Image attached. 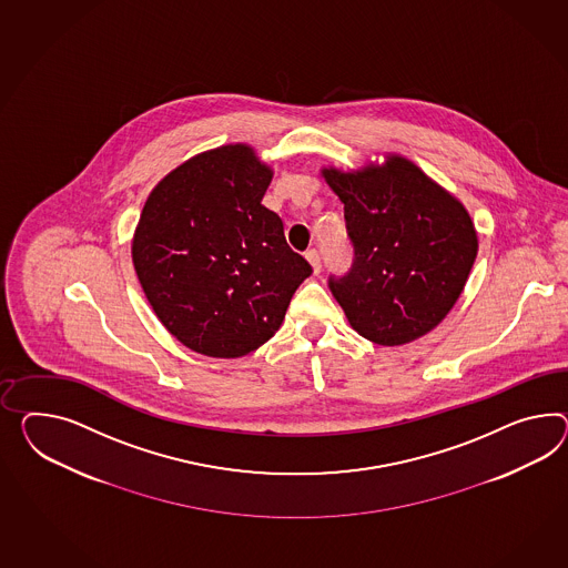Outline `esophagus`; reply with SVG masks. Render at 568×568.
Wrapping results in <instances>:
<instances>
[{"mask_svg":"<svg viewBox=\"0 0 568 568\" xmlns=\"http://www.w3.org/2000/svg\"><path fill=\"white\" fill-rule=\"evenodd\" d=\"M305 257H306V260H308V263H311V265H313V272H315V274H320V272H321L320 251H317V248H308V251H306V253H305Z\"/></svg>","mask_w":568,"mask_h":568,"instance_id":"1","label":"esophagus"}]
</instances>
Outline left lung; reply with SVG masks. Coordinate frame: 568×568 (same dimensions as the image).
I'll use <instances>...</instances> for the list:
<instances>
[{"label": "left lung", "instance_id": "left-lung-1", "mask_svg": "<svg viewBox=\"0 0 568 568\" xmlns=\"http://www.w3.org/2000/svg\"><path fill=\"white\" fill-rule=\"evenodd\" d=\"M344 204L354 260L329 291L349 325L378 346L414 342L447 317L466 286L478 236L466 207L414 162L363 173L323 169Z\"/></svg>", "mask_w": 568, "mask_h": 568}]
</instances>
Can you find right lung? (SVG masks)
<instances>
[{
    "instance_id": "1",
    "label": "right lung",
    "mask_w": 568,
    "mask_h": 568,
    "mask_svg": "<svg viewBox=\"0 0 568 568\" xmlns=\"http://www.w3.org/2000/svg\"><path fill=\"white\" fill-rule=\"evenodd\" d=\"M272 171L243 144L183 162L150 193L135 229V274L162 325L205 356L260 348L313 267L262 204Z\"/></svg>"
}]
</instances>
